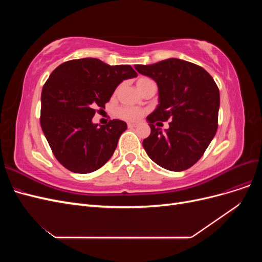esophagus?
<instances>
[{
    "label": "esophagus",
    "instance_id": "34e87169",
    "mask_svg": "<svg viewBox=\"0 0 262 262\" xmlns=\"http://www.w3.org/2000/svg\"><path fill=\"white\" fill-rule=\"evenodd\" d=\"M128 126L130 129H132V128H136V126H138V124L137 123H128Z\"/></svg>",
    "mask_w": 262,
    "mask_h": 262
}]
</instances>
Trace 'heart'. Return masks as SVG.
Returning <instances> with one entry per match:
<instances>
[{"label": "heart", "instance_id": "1", "mask_svg": "<svg viewBox=\"0 0 262 262\" xmlns=\"http://www.w3.org/2000/svg\"><path fill=\"white\" fill-rule=\"evenodd\" d=\"M149 82H153V81H150L147 77H140L137 81L138 89L140 90L142 86H144ZM143 115H144V110H142L138 107H119L116 110V116L118 118H120L122 120L129 121V122L139 121L140 119L143 117Z\"/></svg>", "mask_w": 262, "mask_h": 262}]
</instances>
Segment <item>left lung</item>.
I'll return each mask as SVG.
<instances>
[{"label": "left lung", "mask_w": 262, "mask_h": 262, "mask_svg": "<svg viewBox=\"0 0 262 262\" xmlns=\"http://www.w3.org/2000/svg\"><path fill=\"white\" fill-rule=\"evenodd\" d=\"M158 86V102L146 120L143 141L148 157L161 167L181 171L200 160L217 130L220 92L213 77L194 63L170 58L154 64L134 66ZM169 120L163 134L154 123Z\"/></svg>", "instance_id": "left-lung-1"}]
</instances>
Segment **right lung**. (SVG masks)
<instances>
[{
    "label": "right lung",
    "instance_id": "1",
    "mask_svg": "<svg viewBox=\"0 0 262 262\" xmlns=\"http://www.w3.org/2000/svg\"><path fill=\"white\" fill-rule=\"evenodd\" d=\"M137 75L128 64L109 66L94 58L67 61L50 74L41 92L40 124L67 169L89 173L110 160L126 123L114 119L98 126L92 119L119 84Z\"/></svg>",
    "mask_w": 262,
    "mask_h": 262
}]
</instances>
